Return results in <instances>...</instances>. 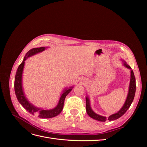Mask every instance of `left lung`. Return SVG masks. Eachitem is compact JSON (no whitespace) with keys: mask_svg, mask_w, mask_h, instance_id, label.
Here are the masks:
<instances>
[{"mask_svg":"<svg viewBox=\"0 0 147 147\" xmlns=\"http://www.w3.org/2000/svg\"><path fill=\"white\" fill-rule=\"evenodd\" d=\"M123 65L126 67V68L131 69V78H130V83H129V91H128V94L126 100L125 101V103L124 104L122 108L120 109L118 112L117 113H113L108 118H106L105 117L101 116L98 114L96 113L94 111H93L90 105V98H89L88 96L86 97V110L88 115L90 116L91 118L94 119L96 120L99 121H105L107 120H109V121H113V120L117 119L119 118L122 117L123 115L126 113V111L128 110V109L130 107V106L132 104V102L134 100L135 93H136V78L134 76V72H133L132 70H131V67L127 65V63L125 61L123 60Z\"/></svg>","mask_w":147,"mask_h":147,"instance_id":"8db88e82","label":"left lung"}]
</instances>
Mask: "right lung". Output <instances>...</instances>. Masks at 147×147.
<instances>
[{
  "instance_id": "add662e5",
  "label": "right lung",
  "mask_w": 147,
  "mask_h": 147,
  "mask_svg": "<svg viewBox=\"0 0 147 147\" xmlns=\"http://www.w3.org/2000/svg\"><path fill=\"white\" fill-rule=\"evenodd\" d=\"M46 49L45 47H40V48H35L30 50L24 57V59L21 64L19 65L18 68L17 69L15 78V92L17 97L18 100L23 107L29 112L30 114L33 115H37L39 118H50L55 117L57 115H58L63 109L65 97L69 93L72 91L73 86L69 87V88H65L63 91V93L60 97L58 104L57 106L55 107L54 109L50 110H44L41 109L40 108H38L33 105L32 104L30 103L29 101L28 100L27 97H26L24 92L23 89V84H22V75H23V69L25 64V61L29 57L32 56L34 55H36L38 53H40L44 51Z\"/></svg>"
}]
</instances>
